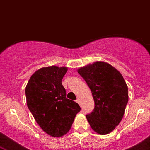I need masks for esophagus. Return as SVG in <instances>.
I'll list each match as a JSON object with an SVG mask.
<instances>
[{"label":"esophagus","mask_w":150,"mask_h":150,"mask_svg":"<svg viewBox=\"0 0 150 150\" xmlns=\"http://www.w3.org/2000/svg\"><path fill=\"white\" fill-rule=\"evenodd\" d=\"M76 102L78 103L79 104H80V99H76Z\"/></svg>","instance_id":"34e87169"}]
</instances>
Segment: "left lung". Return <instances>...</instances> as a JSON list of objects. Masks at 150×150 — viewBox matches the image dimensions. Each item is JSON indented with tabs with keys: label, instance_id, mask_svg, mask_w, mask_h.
<instances>
[{
	"label": "left lung",
	"instance_id": "left-lung-1",
	"mask_svg": "<svg viewBox=\"0 0 150 150\" xmlns=\"http://www.w3.org/2000/svg\"><path fill=\"white\" fill-rule=\"evenodd\" d=\"M92 92L94 108L87 114L91 128L100 135L109 133L119 124L128 101V86L112 65L97 61L77 70Z\"/></svg>",
	"mask_w": 150,
	"mask_h": 150
}]
</instances>
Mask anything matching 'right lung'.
I'll list each match as a JSON object with an SVG mask.
<instances>
[{
	"label": "right lung",
	"mask_w": 150,
	"mask_h": 150,
	"mask_svg": "<svg viewBox=\"0 0 150 150\" xmlns=\"http://www.w3.org/2000/svg\"><path fill=\"white\" fill-rule=\"evenodd\" d=\"M68 68L49 66L36 71L26 86L27 104L39 126L53 137H61L71 128L81 108L66 98L61 81Z\"/></svg>",
	"instance_id": "1"
}]
</instances>
